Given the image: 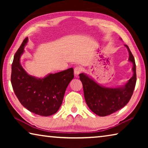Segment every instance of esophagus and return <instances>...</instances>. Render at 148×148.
<instances>
[{"mask_svg": "<svg viewBox=\"0 0 148 148\" xmlns=\"http://www.w3.org/2000/svg\"><path fill=\"white\" fill-rule=\"evenodd\" d=\"M82 71H83V70H82V68L81 66H77L75 67V69H74V74H75V75H76V76H77V75H78L79 74L81 73Z\"/></svg>", "mask_w": 148, "mask_h": 148, "instance_id": "34e87169", "label": "esophagus"}]
</instances>
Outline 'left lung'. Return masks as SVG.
I'll list each match as a JSON object with an SVG mask.
<instances>
[{"label":"left lung","mask_w":148,"mask_h":148,"mask_svg":"<svg viewBox=\"0 0 148 148\" xmlns=\"http://www.w3.org/2000/svg\"><path fill=\"white\" fill-rule=\"evenodd\" d=\"M129 60L133 64V76L123 87L108 88L97 84L83 73L79 75L83 84L84 98L89 109L99 116H106L123 108L129 102L136 82V64L134 58L127 45Z\"/></svg>","instance_id":"8db88e82"}]
</instances>
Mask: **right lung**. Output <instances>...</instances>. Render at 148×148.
I'll list each match as a JSON object with an SVG mask.
<instances>
[{"label": "right lung", "instance_id": "add662e5", "mask_svg": "<svg viewBox=\"0 0 148 148\" xmlns=\"http://www.w3.org/2000/svg\"><path fill=\"white\" fill-rule=\"evenodd\" d=\"M27 42L28 38H25L15 53L12 86L20 103L30 112L39 116H51L61 106L66 87L74 78V69L50 74L42 79L30 76L20 64V57Z\"/></svg>", "mask_w": 148, "mask_h": 148}]
</instances>
